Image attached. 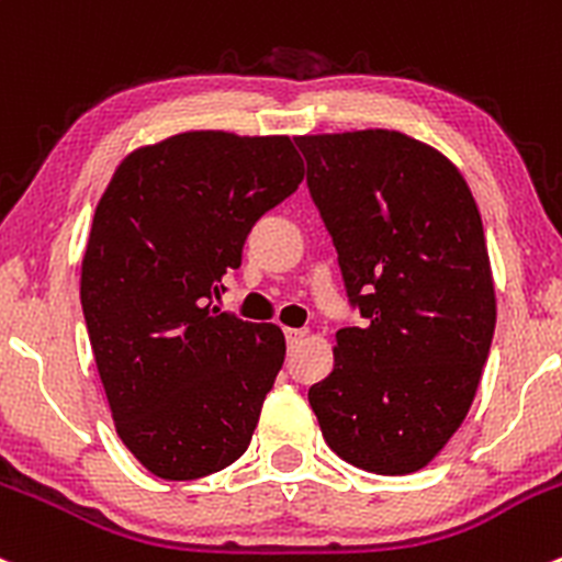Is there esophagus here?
<instances>
[{
  "label": "esophagus",
  "instance_id": "1",
  "mask_svg": "<svg viewBox=\"0 0 562 562\" xmlns=\"http://www.w3.org/2000/svg\"><path fill=\"white\" fill-rule=\"evenodd\" d=\"M306 336V330L304 328H285V341H288V347H296L301 339H304Z\"/></svg>",
  "mask_w": 562,
  "mask_h": 562
}]
</instances>
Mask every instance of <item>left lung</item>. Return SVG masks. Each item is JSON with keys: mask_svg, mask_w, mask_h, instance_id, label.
Here are the masks:
<instances>
[{"mask_svg": "<svg viewBox=\"0 0 562 562\" xmlns=\"http://www.w3.org/2000/svg\"><path fill=\"white\" fill-rule=\"evenodd\" d=\"M360 326L310 387L323 439L371 474L423 469L460 428L495 330L474 196L434 147L385 128L296 137Z\"/></svg>", "mask_w": 562, "mask_h": 562, "instance_id": "1", "label": "left lung"}]
</instances>
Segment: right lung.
<instances>
[{"label":"right lung","mask_w":562,"mask_h":562,"mask_svg":"<svg viewBox=\"0 0 562 562\" xmlns=\"http://www.w3.org/2000/svg\"><path fill=\"white\" fill-rule=\"evenodd\" d=\"M301 177L288 137L188 132L132 153L97 206L82 315L117 434L161 480L215 474L250 445L285 336L215 299Z\"/></svg>","instance_id":"obj_1"}]
</instances>
